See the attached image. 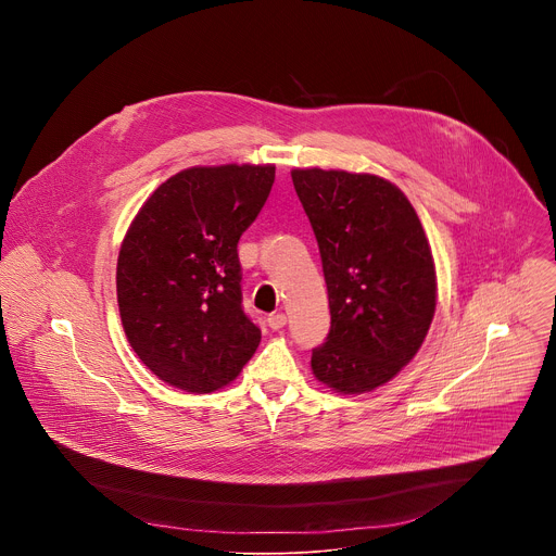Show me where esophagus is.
<instances>
[{
    "mask_svg": "<svg viewBox=\"0 0 556 556\" xmlns=\"http://www.w3.org/2000/svg\"><path fill=\"white\" fill-rule=\"evenodd\" d=\"M286 321H288V319H286L283 312H277V314H270V316H268V326H270L273 330H281V328L286 326Z\"/></svg>",
    "mask_w": 556,
    "mask_h": 556,
    "instance_id": "esophagus-1",
    "label": "esophagus"
}]
</instances>
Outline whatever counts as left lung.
<instances>
[{
    "label": "left lung",
    "instance_id": "left-lung-1",
    "mask_svg": "<svg viewBox=\"0 0 556 556\" xmlns=\"http://www.w3.org/2000/svg\"><path fill=\"white\" fill-rule=\"evenodd\" d=\"M312 224L332 328L312 350V374L337 393H367L420 350L435 314L438 277L407 195L374 174L292 169Z\"/></svg>",
    "mask_w": 556,
    "mask_h": 556
}]
</instances>
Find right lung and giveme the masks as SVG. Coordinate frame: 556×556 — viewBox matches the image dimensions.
Here are the masks:
<instances>
[{
    "mask_svg": "<svg viewBox=\"0 0 556 556\" xmlns=\"http://www.w3.org/2000/svg\"><path fill=\"white\" fill-rule=\"evenodd\" d=\"M275 182V165L189 167L131 219L116 264L125 337L163 382L211 393L253 358L262 332L242 307L237 242Z\"/></svg>",
    "mask_w": 556,
    "mask_h": 556,
    "instance_id": "add662e5",
    "label": "right lung"
}]
</instances>
